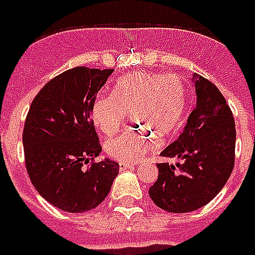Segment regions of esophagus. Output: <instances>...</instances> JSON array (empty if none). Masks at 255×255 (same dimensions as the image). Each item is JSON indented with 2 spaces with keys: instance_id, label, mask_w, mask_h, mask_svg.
<instances>
[{
  "instance_id": "esophagus-1",
  "label": "esophagus",
  "mask_w": 255,
  "mask_h": 255,
  "mask_svg": "<svg viewBox=\"0 0 255 255\" xmlns=\"http://www.w3.org/2000/svg\"><path fill=\"white\" fill-rule=\"evenodd\" d=\"M132 163H119V169H120V171H124L127 170V169H131L132 167Z\"/></svg>"
}]
</instances>
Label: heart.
<instances>
[{
	"mask_svg": "<svg viewBox=\"0 0 255 255\" xmlns=\"http://www.w3.org/2000/svg\"><path fill=\"white\" fill-rule=\"evenodd\" d=\"M188 107V89L175 74L136 71L116 81L111 94H99L92 104V120L111 136L120 129L127 113L139 128L128 129L105 143V152L115 161H139L181 124Z\"/></svg>",
	"mask_w": 255,
	"mask_h": 255,
	"instance_id": "heart-1",
	"label": "heart"
}]
</instances>
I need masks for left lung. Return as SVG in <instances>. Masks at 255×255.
Listing matches in <instances>:
<instances>
[{
    "mask_svg": "<svg viewBox=\"0 0 255 255\" xmlns=\"http://www.w3.org/2000/svg\"><path fill=\"white\" fill-rule=\"evenodd\" d=\"M197 104L185 129L161 152L175 165L158 163V180L148 195L167 212H190L222 190L235 163V120L220 90L201 75L195 81Z\"/></svg>",
    "mask_w": 255,
    "mask_h": 255,
    "instance_id": "1",
    "label": "left lung"
}]
</instances>
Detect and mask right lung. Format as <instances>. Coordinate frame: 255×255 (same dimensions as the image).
I'll return each mask as SVG.
<instances>
[{
  "mask_svg": "<svg viewBox=\"0 0 255 255\" xmlns=\"http://www.w3.org/2000/svg\"><path fill=\"white\" fill-rule=\"evenodd\" d=\"M113 69L78 66L48 81L27 113L22 144L29 180L56 208L80 214L108 196L119 163L101 152L92 104Z\"/></svg>",
  "mask_w": 255,
  "mask_h": 255,
  "instance_id": "right-lung-1",
  "label": "right lung"
}]
</instances>
